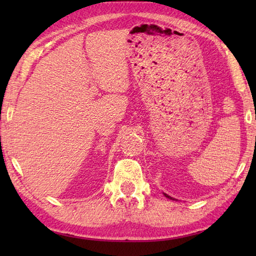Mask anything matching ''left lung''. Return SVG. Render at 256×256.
<instances>
[{
	"instance_id": "left-lung-1",
	"label": "left lung",
	"mask_w": 256,
	"mask_h": 256,
	"mask_svg": "<svg viewBox=\"0 0 256 256\" xmlns=\"http://www.w3.org/2000/svg\"><path fill=\"white\" fill-rule=\"evenodd\" d=\"M164 196L166 198H168V199H172V200H177V199H175V198H172V197H170V196H168L167 194H164Z\"/></svg>"
}]
</instances>
